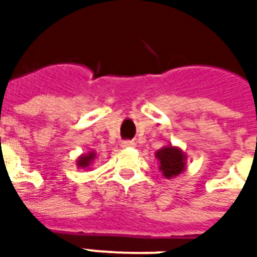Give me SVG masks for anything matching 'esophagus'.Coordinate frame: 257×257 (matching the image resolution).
<instances>
[{
    "label": "esophagus",
    "instance_id": "1",
    "mask_svg": "<svg viewBox=\"0 0 257 257\" xmlns=\"http://www.w3.org/2000/svg\"><path fill=\"white\" fill-rule=\"evenodd\" d=\"M136 143H135L134 140H122L121 142V147L122 149H131V147H135Z\"/></svg>",
    "mask_w": 257,
    "mask_h": 257
}]
</instances>
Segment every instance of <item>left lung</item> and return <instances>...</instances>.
I'll use <instances>...</instances> for the list:
<instances>
[{"label":"left lung","instance_id":"left-lung-1","mask_svg":"<svg viewBox=\"0 0 257 257\" xmlns=\"http://www.w3.org/2000/svg\"><path fill=\"white\" fill-rule=\"evenodd\" d=\"M156 158L160 161V171L167 179L175 178L186 169V154L179 147L165 146L157 151Z\"/></svg>","mask_w":257,"mask_h":257}]
</instances>
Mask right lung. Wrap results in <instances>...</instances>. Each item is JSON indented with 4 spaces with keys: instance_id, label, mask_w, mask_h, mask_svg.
I'll use <instances>...</instances> for the list:
<instances>
[{
    "instance_id": "right-lung-1",
    "label": "right lung",
    "mask_w": 257,
    "mask_h": 257,
    "mask_svg": "<svg viewBox=\"0 0 257 257\" xmlns=\"http://www.w3.org/2000/svg\"><path fill=\"white\" fill-rule=\"evenodd\" d=\"M95 158H96L95 151H89V153H86V154H82V156L78 157V160H77V167L89 168V165L93 162Z\"/></svg>"
}]
</instances>
